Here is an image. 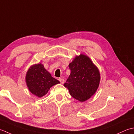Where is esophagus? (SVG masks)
<instances>
[{
  "label": "esophagus",
  "mask_w": 134,
  "mask_h": 134,
  "mask_svg": "<svg viewBox=\"0 0 134 134\" xmlns=\"http://www.w3.org/2000/svg\"><path fill=\"white\" fill-rule=\"evenodd\" d=\"M59 81H60V83H61V84H64V79H62V78H59L58 79Z\"/></svg>",
  "instance_id": "1"
}]
</instances>
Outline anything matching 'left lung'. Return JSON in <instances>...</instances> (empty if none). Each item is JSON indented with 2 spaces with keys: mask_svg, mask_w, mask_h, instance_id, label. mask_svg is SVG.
<instances>
[{
  "mask_svg": "<svg viewBox=\"0 0 134 134\" xmlns=\"http://www.w3.org/2000/svg\"><path fill=\"white\" fill-rule=\"evenodd\" d=\"M70 74L64 85L71 96L80 102L92 96L99 86L100 73L88 57L76 56L69 65Z\"/></svg>",
  "mask_w": 134,
  "mask_h": 134,
  "instance_id": "left-lung-1",
  "label": "left lung"
}]
</instances>
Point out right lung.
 <instances>
[{
    "instance_id": "1",
    "label": "right lung",
    "mask_w": 134,
    "mask_h": 134,
    "mask_svg": "<svg viewBox=\"0 0 134 134\" xmlns=\"http://www.w3.org/2000/svg\"><path fill=\"white\" fill-rule=\"evenodd\" d=\"M25 79L29 91L40 98L47 94L52 86L60 83L52 77L41 64L30 68L27 72Z\"/></svg>"
}]
</instances>
